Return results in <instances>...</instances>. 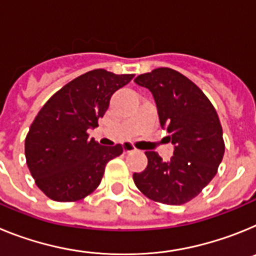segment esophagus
I'll use <instances>...</instances> for the list:
<instances>
[{
  "label": "esophagus",
  "mask_w": 256,
  "mask_h": 256,
  "mask_svg": "<svg viewBox=\"0 0 256 256\" xmlns=\"http://www.w3.org/2000/svg\"><path fill=\"white\" fill-rule=\"evenodd\" d=\"M123 148H124V152L126 154H130V152H133V151H136V148L133 146L132 144H130V142H124Z\"/></svg>",
  "instance_id": "1"
}]
</instances>
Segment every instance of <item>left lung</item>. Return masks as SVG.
I'll return each mask as SVG.
<instances>
[{
  "label": "left lung",
  "instance_id": "8db88e82",
  "mask_svg": "<svg viewBox=\"0 0 256 256\" xmlns=\"http://www.w3.org/2000/svg\"><path fill=\"white\" fill-rule=\"evenodd\" d=\"M152 94L160 126L174 144L169 162L146 151L148 166L133 174L137 188L150 200L182 205L200 194L218 172L223 130L216 108L195 83L177 70L158 68L134 79Z\"/></svg>",
  "mask_w": 256,
  "mask_h": 256
}]
</instances>
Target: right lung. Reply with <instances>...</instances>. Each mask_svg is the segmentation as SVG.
Wrapping results in <instances>:
<instances>
[{
	"instance_id": "add662e5",
	"label": "right lung",
	"mask_w": 256,
	"mask_h": 256,
	"mask_svg": "<svg viewBox=\"0 0 256 256\" xmlns=\"http://www.w3.org/2000/svg\"><path fill=\"white\" fill-rule=\"evenodd\" d=\"M133 76L91 70L65 84L40 108L26 137V159L36 184L47 198L78 201L98 187L106 164L123 148L101 146L88 140L87 130L98 126L112 94Z\"/></svg>"
}]
</instances>
